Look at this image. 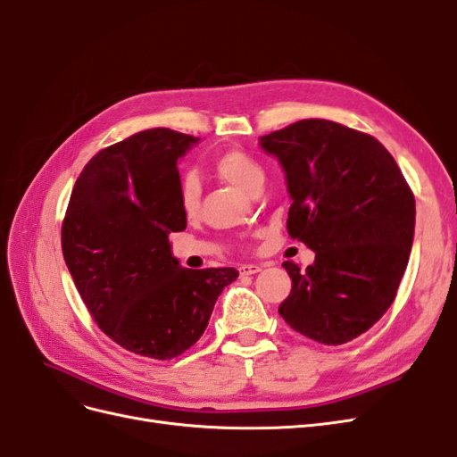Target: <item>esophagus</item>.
<instances>
[{"mask_svg":"<svg viewBox=\"0 0 457 457\" xmlns=\"http://www.w3.org/2000/svg\"><path fill=\"white\" fill-rule=\"evenodd\" d=\"M238 270H240V274H255L261 270V267L259 265H240Z\"/></svg>","mask_w":457,"mask_h":457,"instance_id":"34e87169","label":"esophagus"}]
</instances>
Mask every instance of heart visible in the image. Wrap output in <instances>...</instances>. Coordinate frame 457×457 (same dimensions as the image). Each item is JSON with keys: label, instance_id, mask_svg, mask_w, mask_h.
<instances>
[{"label": "heart", "instance_id": "1", "mask_svg": "<svg viewBox=\"0 0 457 457\" xmlns=\"http://www.w3.org/2000/svg\"><path fill=\"white\" fill-rule=\"evenodd\" d=\"M213 170L223 181L247 192V195H253L265 183V171H262L261 163L240 148H228L217 154L213 160ZM179 205L188 217L198 212L200 183L196 175L188 173L183 177L181 187H179Z\"/></svg>", "mask_w": 457, "mask_h": 457}]
</instances>
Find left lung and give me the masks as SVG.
I'll return each instance as SVG.
<instances>
[{
    "label": "left lung",
    "instance_id": "obj_1",
    "mask_svg": "<svg viewBox=\"0 0 457 457\" xmlns=\"http://www.w3.org/2000/svg\"><path fill=\"white\" fill-rule=\"evenodd\" d=\"M282 163L292 205L287 232L316 253L301 270L284 261L292 292L278 312L301 336L343 345L393 305L416 227V200L378 139L329 120L262 135Z\"/></svg>",
    "mask_w": 457,
    "mask_h": 457
}]
</instances>
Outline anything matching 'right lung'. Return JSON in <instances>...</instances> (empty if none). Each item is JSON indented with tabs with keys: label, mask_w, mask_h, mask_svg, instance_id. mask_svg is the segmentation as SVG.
Masks as SVG:
<instances>
[{
	"label": "right lung",
	"mask_w": 457,
	"mask_h": 457,
	"mask_svg": "<svg viewBox=\"0 0 457 457\" xmlns=\"http://www.w3.org/2000/svg\"><path fill=\"white\" fill-rule=\"evenodd\" d=\"M198 139L168 128L135 133L86 163L62 220L66 267L89 314L129 353L171 361L207 328L238 270L179 265L170 232L187 228L177 160Z\"/></svg>",
	"instance_id": "right-lung-1"
}]
</instances>
